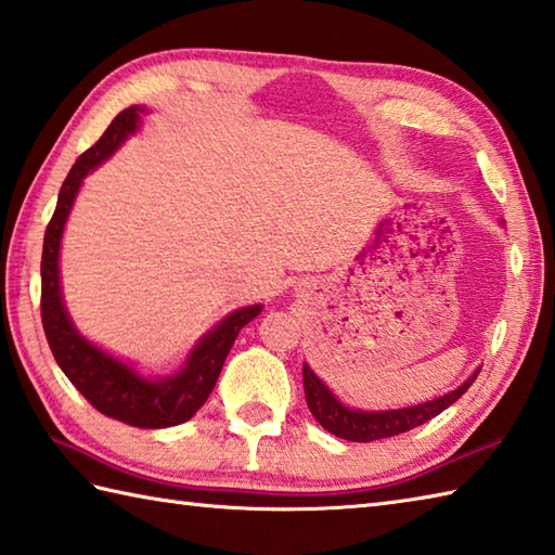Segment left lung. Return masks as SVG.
<instances>
[{
  "label": "left lung",
  "instance_id": "left-lung-1",
  "mask_svg": "<svg viewBox=\"0 0 555 555\" xmlns=\"http://www.w3.org/2000/svg\"><path fill=\"white\" fill-rule=\"evenodd\" d=\"M476 375H479V371L466 377L457 389H452V392L423 401V404L387 411H363L341 404V401L332 395V389L310 371V365L302 363V387H306V401L310 414L318 418L320 426L324 430H330L332 436L351 442H373L392 438L399 436V433L423 426V423L436 418L444 409L452 406L454 401L472 387Z\"/></svg>",
  "mask_w": 555,
  "mask_h": 555
}]
</instances>
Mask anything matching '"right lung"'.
Instances as JSON below:
<instances>
[{"instance_id": "add662e5", "label": "right lung", "mask_w": 555, "mask_h": 555, "mask_svg": "<svg viewBox=\"0 0 555 555\" xmlns=\"http://www.w3.org/2000/svg\"><path fill=\"white\" fill-rule=\"evenodd\" d=\"M141 115H146L144 105H132L119 113L103 137L76 158L67 180L62 182L57 209L52 214L46 243H42L40 314L54 361L72 379V385L91 401V406L134 428H170L190 421L209 399L216 379L221 375L225 356L235 344V336L262 312L264 306L257 302V306L225 314L214 330L194 344L180 371L166 377H144L132 363H125L122 358L103 351L101 346L91 344L74 327L60 284V247L64 225H67L83 178L111 158L125 144L127 137L137 132L141 127Z\"/></svg>"}]
</instances>
